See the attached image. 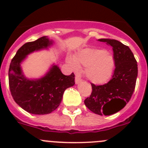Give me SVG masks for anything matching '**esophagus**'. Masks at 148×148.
<instances>
[{"instance_id":"1","label":"esophagus","mask_w":148,"mask_h":148,"mask_svg":"<svg viewBox=\"0 0 148 148\" xmlns=\"http://www.w3.org/2000/svg\"><path fill=\"white\" fill-rule=\"evenodd\" d=\"M75 84H79L81 82H82V78H81L79 76H78V75H76V76H75Z\"/></svg>"}]
</instances>
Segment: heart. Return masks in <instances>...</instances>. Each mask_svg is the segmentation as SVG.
<instances>
[{
    "label": "heart",
    "instance_id": "obj_1",
    "mask_svg": "<svg viewBox=\"0 0 148 148\" xmlns=\"http://www.w3.org/2000/svg\"><path fill=\"white\" fill-rule=\"evenodd\" d=\"M68 63L73 70L84 66L85 75L90 82L98 84L109 81L113 73L114 59L113 56L101 49H85L69 59Z\"/></svg>",
    "mask_w": 148,
    "mask_h": 148
}]
</instances>
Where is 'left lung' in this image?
I'll list each match as a JSON object with an SVG mask.
<instances>
[{"mask_svg":"<svg viewBox=\"0 0 148 148\" xmlns=\"http://www.w3.org/2000/svg\"><path fill=\"white\" fill-rule=\"evenodd\" d=\"M112 47L115 68L112 78L103 85L91 83L92 92L84 100L86 107L100 116L114 114L130 100L136 87L138 65L127 46L115 39H99Z\"/></svg>","mask_w":148,"mask_h":148,"instance_id":"left-lung-1","label":"left lung"}]
</instances>
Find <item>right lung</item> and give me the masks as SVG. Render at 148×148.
<instances>
[{"label":"right lung","instance_id":"1","mask_svg":"<svg viewBox=\"0 0 148 148\" xmlns=\"http://www.w3.org/2000/svg\"><path fill=\"white\" fill-rule=\"evenodd\" d=\"M53 44L43 36L35 41L27 42L17 51L9 69V85L15 102L32 114L52 113L61 104L65 90L75 84V75H65L57 65H53L45 76L29 80L25 78L21 63L26 56L35 50L47 48Z\"/></svg>","mask_w":148,"mask_h":148}]
</instances>
